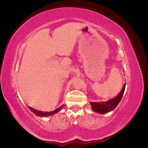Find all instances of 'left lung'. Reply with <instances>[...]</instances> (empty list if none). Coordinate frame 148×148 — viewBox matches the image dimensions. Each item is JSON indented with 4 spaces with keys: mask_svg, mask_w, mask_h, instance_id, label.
Instances as JSON below:
<instances>
[{
    "mask_svg": "<svg viewBox=\"0 0 148 148\" xmlns=\"http://www.w3.org/2000/svg\"><path fill=\"white\" fill-rule=\"evenodd\" d=\"M125 86L126 84L123 85V87L121 92L119 93V94L114 98L110 99L106 102H90L92 109L94 112H98L99 114H105L108 112H110L114 110V109L117 106L119 103L120 102L121 99H122L123 95L124 94Z\"/></svg>",
    "mask_w": 148,
    "mask_h": 148,
    "instance_id": "8db88e82",
    "label": "left lung"
}]
</instances>
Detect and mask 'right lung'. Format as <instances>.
Returning a JSON list of instances; mask_svg holds the SVG:
<instances>
[{
	"label": "right lung",
	"mask_w": 148,
	"mask_h": 148,
	"mask_svg": "<svg viewBox=\"0 0 148 148\" xmlns=\"http://www.w3.org/2000/svg\"><path fill=\"white\" fill-rule=\"evenodd\" d=\"M28 107H29L30 110H31L32 112H33L36 115H37V116H40V117H46V116H52V115H54V114H56V113H58L62 108V107H63V105H62V106H60L59 108L55 109V110H53V111H50V112H43V111H40V110H35V109L32 108V107H29V106H28Z\"/></svg>",
	"instance_id": "add662e5"
}]
</instances>
